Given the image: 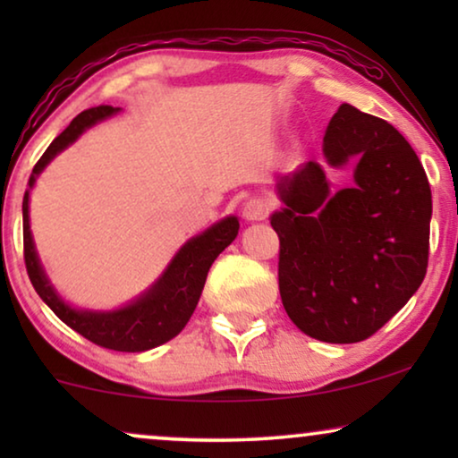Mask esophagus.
<instances>
[{"instance_id":"obj_1","label":"esophagus","mask_w":458,"mask_h":458,"mask_svg":"<svg viewBox=\"0 0 458 458\" xmlns=\"http://www.w3.org/2000/svg\"><path fill=\"white\" fill-rule=\"evenodd\" d=\"M242 215L246 221H262V218L268 215V204L260 198H252L243 204Z\"/></svg>"}]
</instances>
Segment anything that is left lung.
Here are the masks:
<instances>
[{
	"label": "left lung",
	"mask_w": 458,
	"mask_h": 458,
	"mask_svg": "<svg viewBox=\"0 0 458 458\" xmlns=\"http://www.w3.org/2000/svg\"><path fill=\"white\" fill-rule=\"evenodd\" d=\"M331 168L356 162L354 183L331 193L310 160L277 181L284 206L279 293L306 335L354 344L384 327L428 271L431 190L409 141L377 116L342 104L323 137Z\"/></svg>",
	"instance_id": "1"
}]
</instances>
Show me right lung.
I'll return each mask as SVG.
<instances>
[{"instance_id": "right-lung-1", "label": "right lung", "mask_w": 458, "mask_h": 458, "mask_svg": "<svg viewBox=\"0 0 458 458\" xmlns=\"http://www.w3.org/2000/svg\"><path fill=\"white\" fill-rule=\"evenodd\" d=\"M121 108L112 106H98L81 112L72 123L49 143L46 154L41 156L29 179V190L24 191L22 199V223H24V262L27 273L35 292L55 312L60 321L77 331L87 340L102 348L118 350V352H143L152 350L160 344L173 340L181 334L190 317L196 310L198 300L202 296L206 275H208L212 262L216 256L229 246L240 231L237 216H225L199 233L185 242L173 260L168 262L165 273L140 293L129 304L114 310H89L74 309L64 298L55 292L52 281L47 279L39 254L35 250L33 233L29 223V196L33 190L37 177L43 168L58 156L62 149L72 146L87 129L93 124L106 121Z\"/></svg>"}]
</instances>
